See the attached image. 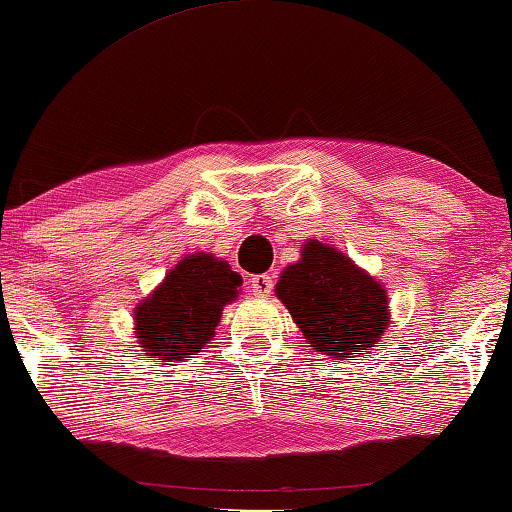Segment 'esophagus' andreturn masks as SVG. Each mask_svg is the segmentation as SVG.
I'll return each mask as SVG.
<instances>
[{
  "label": "esophagus",
  "mask_w": 512,
  "mask_h": 512,
  "mask_svg": "<svg viewBox=\"0 0 512 512\" xmlns=\"http://www.w3.org/2000/svg\"><path fill=\"white\" fill-rule=\"evenodd\" d=\"M250 289H253L255 296H269L273 291V275H253V278H250Z\"/></svg>",
  "instance_id": "1"
}]
</instances>
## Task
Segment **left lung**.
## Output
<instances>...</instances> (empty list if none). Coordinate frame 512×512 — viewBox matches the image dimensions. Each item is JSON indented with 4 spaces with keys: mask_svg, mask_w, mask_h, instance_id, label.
Wrapping results in <instances>:
<instances>
[{
    "mask_svg": "<svg viewBox=\"0 0 512 512\" xmlns=\"http://www.w3.org/2000/svg\"><path fill=\"white\" fill-rule=\"evenodd\" d=\"M275 294L323 355H362L387 328L385 289L339 250L310 241L280 275Z\"/></svg>",
    "mask_w": 512,
    "mask_h": 512,
    "instance_id": "8db88e82",
    "label": "left lung"
}]
</instances>
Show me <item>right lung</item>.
Returning <instances> with one entry per match:
<instances>
[{
	"label": "right lung",
	"instance_id": "obj_1",
	"mask_svg": "<svg viewBox=\"0 0 512 512\" xmlns=\"http://www.w3.org/2000/svg\"><path fill=\"white\" fill-rule=\"evenodd\" d=\"M241 275L212 255L184 257L161 287L136 307V335L148 355L175 362L196 355L237 298Z\"/></svg>",
	"mask_w": 512,
	"mask_h": 512
}]
</instances>
